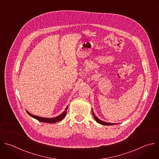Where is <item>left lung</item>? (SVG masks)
Returning <instances> with one entry per match:
<instances>
[{"mask_svg": "<svg viewBox=\"0 0 159 159\" xmlns=\"http://www.w3.org/2000/svg\"><path fill=\"white\" fill-rule=\"evenodd\" d=\"M92 114H93V117H94L95 120L98 123H99V124H102V125H114V124H113V123L106 122H104V121H102V120H100L98 117H97L95 116V115L94 112H93L92 109Z\"/></svg>", "mask_w": 159, "mask_h": 159, "instance_id": "obj_1", "label": "left lung"}]
</instances>
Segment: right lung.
Segmentation results:
<instances>
[{
  "mask_svg": "<svg viewBox=\"0 0 159 159\" xmlns=\"http://www.w3.org/2000/svg\"><path fill=\"white\" fill-rule=\"evenodd\" d=\"M67 109H68V106L66 107L65 111L59 116L56 117H54V118H45V117H39V116H34V115H32L29 112H28L27 111V114L31 116L32 117L38 120L39 121H40V122H45V123H49V124H52V123H55V122H59V121H61L66 116V114H67Z\"/></svg>",
  "mask_w": 159,
  "mask_h": 159,
  "instance_id": "add662e5",
  "label": "right lung"
}]
</instances>
